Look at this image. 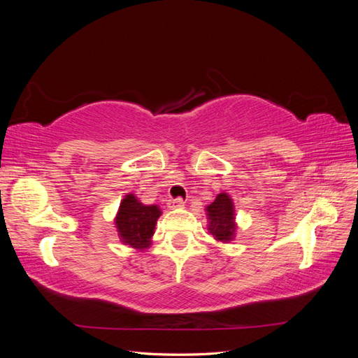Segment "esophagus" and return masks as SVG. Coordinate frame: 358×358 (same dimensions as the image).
Returning <instances> with one entry per match:
<instances>
[{
	"label": "esophagus",
	"mask_w": 358,
	"mask_h": 358,
	"mask_svg": "<svg viewBox=\"0 0 358 358\" xmlns=\"http://www.w3.org/2000/svg\"><path fill=\"white\" fill-rule=\"evenodd\" d=\"M169 208L170 209H176V208H182L183 204H185V201H183L180 197H178V199H173V200H169Z\"/></svg>",
	"instance_id": "obj_1"
}]
</instances>
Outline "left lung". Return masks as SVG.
Wrapping results in <instances>:
<instances>
[{"label": "left lung", "mask_w": 358, "mask_h": 358, "mask_svg": "<svg viewBox=\"0 0 358 358\" xmlns=\"http://www.w3.org/2000/svg\"><path fill=\"white\" fill-rule=\"evenodd\" d=\"M209 230L216 241L229 242L236 230L234 208L231 199L225 192L218 194L215 201L208 206Z\"/></svg>", "instance_id": "obj_1"}]
</instances>
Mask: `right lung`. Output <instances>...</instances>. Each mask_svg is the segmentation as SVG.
Wrapping results in <instances>:
<instances>
[{"instance_id":"right-lung-1","label":"right lung","mask_w":358,"mask_h":358,"mask_svg":"<svg viewBox=\"0 0 358 358\" xmlns=\"http://www.w3.org/2000/svg\"><path fill=\"white\" fill-rule=\"evenodd\" d=\"M159 215L161 210L157 206H145L129 194L119 206L116 216V227L122 242L137 249L148 248Z\"/></svg>"}]
</instances>
